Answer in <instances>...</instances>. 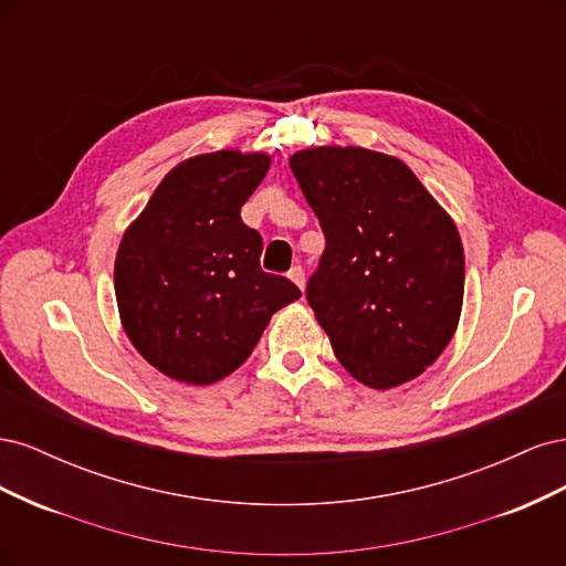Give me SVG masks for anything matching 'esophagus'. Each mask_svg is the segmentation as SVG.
Wrapping results in <instances>:
<instances>
[{"label":"esophagus","instance_id":"34e87169","mask_svg":"<svg viewBox=\"0 0 566 566\" xmlns=\"http://www.w3.org/2000/svg\"><path fill=\"white\" fill-rule=\"evenodd\" d=\"M287 279L293 281V283L300 287V290H304V269H302L300 264H295L293 269L287 271Z\"/></svg>","mask_w":566,"mask_h":566}]
</instances>
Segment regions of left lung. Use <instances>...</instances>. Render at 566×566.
<instances>
[{"mask_svg": "<svg viewBox=\"0 0 566 566\" xmlns=\"http://www.w3.org/2000/svg\"><path fill=\"white\" fill-rule=\"evenodd\" d=\"M290 169L316 212L325 250L306 302L339 364L391 389L451 342L465 290L453 219L399 158L358 146L306 148Z\"/></svg>", "mask_w": 566, "mask_h": 566, "instance_id": "left-lung-1", "label": "left lung"}]
</instances>
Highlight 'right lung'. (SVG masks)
<instances>
[{
  "mask_svg": "<svg viewBox=\"0 0 566 566\" xmlns=\"http://www.w3.org/2000/svg\"><path fill=\"white\" fill-rule=\"evenodd\" d=\"M266 153L217 150L169 172L125 231L115 297L132 345L167 378L212 385L260 342L271 316L302 297L262 271V235L241 219Z\"/></svg>",
  "mask_w": 566,
  "mask_h": 566,
  "instance_id": "right-lung-1",
  "label": "right lung"
}]
</instances>
